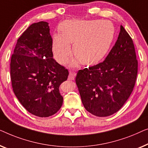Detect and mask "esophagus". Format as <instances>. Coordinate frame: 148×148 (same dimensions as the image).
Masks as SVG:
<instances>
[{"mask_svg": "<svg viewBox=\"0 0 148 148\" xmlns=\"http://www.w3.org/2000/svg\"><path fill=\"white\" fill-rule=\"evenodd\" d=\"M75 76H76V74L73 73H70L68 75V80H74Z\"/></svg>", "mask_w": 148, "mask_h": 148, "instance_id": "obj_1", "label": "esophagus"}]
</instances>
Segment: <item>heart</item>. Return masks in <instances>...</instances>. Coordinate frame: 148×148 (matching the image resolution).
<instances>
[{
  "label": "heart",
  "instance_id": "b5f03b06",
  "mask_svg": "<svg viewBox=\"0 0 148 148\" xmlns=\"http://www.w3.org/2000/svg\"><path fill=\"white\" fill-rule=\"evenodd\" d=\"M60 33L53 37L54 58L66 64L72 55L70 43H73L76 58L71 65L92 66L103 59L113 43L115 35L113 24L107 20H67L60 25Z\"/></svg>",
  "mask_w": 148,
  "mask_h": 148
}]
</instances>
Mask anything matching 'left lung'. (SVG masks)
I'll list each match as a JSON object with an SVG mask.
<instances>
[{"mask_svg": "<svg viewBox=\"0 0 148 148\" xmlns=\"http://www.w3.org/2000/svg\"><path fill=\"white\" fill-rule=\"evenodd\" d=\"M137 66L132 37L121 25L117 40L105 60L77 73L76 83L86 111L101 117L117 112L132 94Z\"/></svg>", "mask_w": 148, "mask_h": 148, "instance_id": "obj_1", "label": "left lung"}]
</instances>
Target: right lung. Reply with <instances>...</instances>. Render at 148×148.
I'll return each instance as SVG.
<instances>
[{
  "label": "right lung",
  "mask_w": 148,
  "mask_h": 148,
  "mask_svg": "<svg viewBox=\"0 0 148 148\" xmlns=\"http://www.w3.org/2000/svg\"><path fill=\"white\" fill-rule=\"evenodd\" d=\"M48 23L29 27L18 39L11 60V79L14 95L30 113L47 117L63 103L59 87L68 70L53 58Z\"/></svg>",
  "instance_id": "add662e5"
}]
</instances>
